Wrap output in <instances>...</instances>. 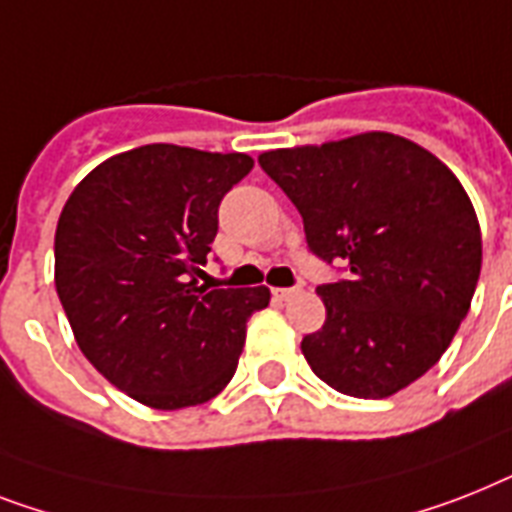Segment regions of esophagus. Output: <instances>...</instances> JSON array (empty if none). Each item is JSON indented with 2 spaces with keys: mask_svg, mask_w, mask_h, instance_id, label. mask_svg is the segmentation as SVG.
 Segmentation results:
<instances>
[{
  "mask_svg": "<svg viewBox=\"0 0 512 512\" xmlns=\"http://www.w3.org/2000/svg\"><path fill=\"white\" fill-rule=\"evenodd\" d=\"M299 289H273V299L276 302H286V299H292Z\"/></svg>",
  "mask_w": 512,
  "mask_h": 512,
  "instance_id": "esophagus-1",
  "label": "esophagus"
}]
</instances>
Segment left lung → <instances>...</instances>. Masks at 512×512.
<instances>
[{
	"label": "left lung",
	"mask_w": 512,
	"mask_h": 512,
	"mask_svg": "<svg viewBox=\"0 0 512 512\" xmlns=\"http://www.w3.org/2000/svg\"><path fill=\"white\" fill-rule=\"evenodd\" d=\"M257 162L302 215L307 249L347 270L318 286L326 323L302 339L307 365L360 400L413 384L450 347L479 284V220L455 173L384 131Z\"/></svg>",
	"instance_id": "8db88e82"
}]
</instances>
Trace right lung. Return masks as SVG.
<instances>
[{
	"label": "right lung",
	"mask_w": 512,
	"mask_h": 512,
	"mask_svg": "<svg viewBox=\"0 0 512 512\" xmlns=\"http://www.w3.org/2000/svg\"><path fill=\"white\" fill-rule=\"evenodd\" d=\"M252 157L147 144L73 189L54 234V286L94 368L157 410L202 405L234 378L265 286H199L220 199Z\"/></svg>",
	"instance_id": "1"
}]
</instances>
